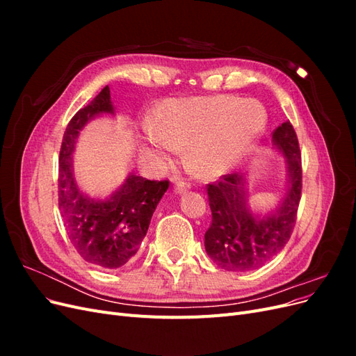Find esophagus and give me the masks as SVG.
<instances>
[{
	"label": "esophagus",
	"mask_w": 356,
	"mask_h": 356,
	"mask_svg": "<svg viewBox=\"0 0 356 356\" xmlns=\"http://www.w3.org/2000/svg\"><path fill=\"white\" fill-rule=\"evenodd\" d=\"M188 188H190V184H187L184 181H178L174 186V191L178 193V195H182V193H186Z\"/></svg>",
	"instance_id": "esophagus-1"
}]
</instances>
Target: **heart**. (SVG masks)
Returning a JSON list of instances; mask_svg holds the SVG:
<instances>
[{
  "label": "heart",
  "instance_id": "b5f03b06",
  "mask_svg": "<svg viewBox=\"0 0 356 356\" xmlns=\"http://www.w3.org/2000/svg\"><path fill=\"white\" fill-rule=\"evenodd\" d=\"M264 106L234 95L168 99L144 124L145 154L168 166L188 144L190 168L203 178H217L239 165L266 126Z\"/></svg>",
  "mask_w": 356,
  "mask_h": 356
}]
</instances>
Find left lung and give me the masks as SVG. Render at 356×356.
Returning <instances> with one entry per match:
<instances>
[{
  "instance_id": "1",
  "label": "left lung",
  "mask_w": 356,
  "mask_h": 356,
  "mask_svg": "<svg viewBox=\"0 0 356 356\" xmlns=\"http://www.w3.org/2000/svg\"><path fill=\"white\" fill-rule=\"evenodd\" d=\"M272 143L285 156L288 168L286 193L273 212L252 213L241 172L208 184L212 221L204 233V250L224 270L250 272L261 267L284 250L294 230L301 197V153L293 124L285 122L276 127Z\"/></svg>"
}]
</instances>
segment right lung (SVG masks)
<instances>
[{"instance_id":"obj_1","label":"right lung","mask_w":356,"mask_h":356,"mask_svg":"<svg viewBox=\"0 0 356 356\" xmlns=\"http://www.w3.org/2000/svg\"><path fill=\"white\" fill-rule=\"evenodd\" d=\"M114 114L110 88L79 110L63 134L59 153V211L68 238L88 263L118 268L131 261L141 246L153 212L169 181L127 175L106 190L81 186L75 178L72 153L81 129L101 114Z\"/></svg>"}]
</instances>
